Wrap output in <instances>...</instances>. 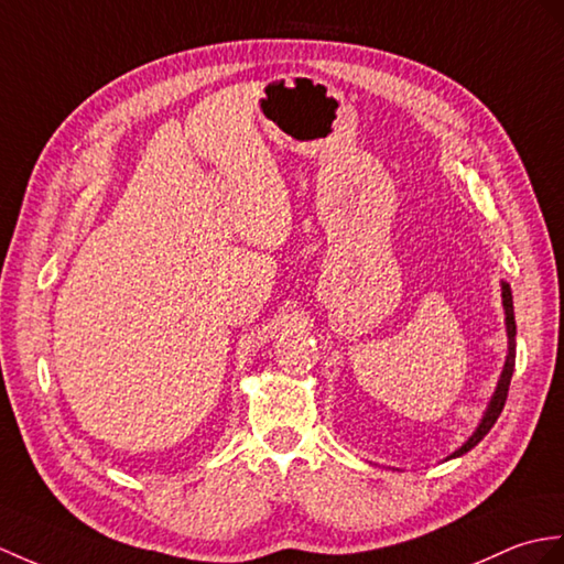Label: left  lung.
I'll use <instances>...</instances> for the list:
<instances>
[{"label":"left lung","instance_id":"8db88e82","mask_svg":"<svg viewBox=\"0 0 564 564\" xmlns=\"http://www.w3.org/2000/svg\"><path fill=\"white\" fill-rule=\"evenodd\" d=\"M502 305H505V314H507V336H509V352H507V362H505V370H502V377H500V384H497L495 389V397L488 405L486 415H482V421L478 425V430L474 432V435L468 437V442L464 444V447L459 452H454L452 456H462L466 454L468 449H474L476 444L488 435L490 427L497 423V417H500L502 409H505V401H507V391H509V382H512V372H514V336H517V322H514V303H512V288H509V283H502Z\"/></svg>","mask_w":564,"mask_h":564}]
</instances>
